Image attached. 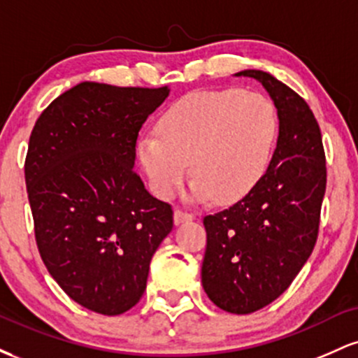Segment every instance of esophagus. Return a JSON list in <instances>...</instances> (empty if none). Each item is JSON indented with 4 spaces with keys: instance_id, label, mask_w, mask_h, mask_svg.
Masks as SVG:
<instances>
[{
    "instance_id": "esophagus-1",
    "label": "esophagus",
    "mask_w": 358,
    "mask_h": 358,
    "mask_svg": "<svg viewBox=\"0 0 358 358\" xmlns=\"http://www.w3.org/2000/svg\"><path fill=\"white\" fill-rule=\"evenodd\" d=\"M173 219H175V225H180L183 224V222H190L193 219V213L183 210V208H176Z\"/></svg>"
}]
</instances>
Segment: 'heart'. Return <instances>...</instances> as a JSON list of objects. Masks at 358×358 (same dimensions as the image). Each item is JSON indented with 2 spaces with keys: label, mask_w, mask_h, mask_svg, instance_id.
<instances>
[{
  "label": "heart",
  "mask_w": 358,
  "mask_h": 358,
  "mask_svg": "<svg viewBox=\"0 0 358 358\" xmlns=\"http://www.w3.org/2000/svg\"><path fill=\"white\" fill-rule=\"evenodd\" d=\"M273 101L242 89L196 90L171 102L158 119V134L138 141V158L155 193L170 199L190 162L192 196L227 203L264 175L278 138Z\"/></svg>",
  "instance_id": "b5f03b06"
}]
</instances>
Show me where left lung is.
Here are the masks:
<instances>
[{
    "mask_svg": "<svg viewBox=\"0 0 358 358\" xmlns=\"http://www.w3.org/2000/svg\"><path fill=\"white\" fill-rule=\"evenodd\" d=\"M264 85L278 109L273 158L250 192L232 207L203 217L202 285L220 310L248 315L289 287L313 252L327 190V159L313 110L268 72L244 71Z\"/></svg>",
    "mask_w": 358,
    "mask_h": 358,
    "instance_id": "1",
    "label": "left lung"
}]
</instances>
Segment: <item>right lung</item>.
Here are the masks:
<instances>
[{
    "label": "right lung",
    "instance_id": "1",
    "mask_svg": "<svg viewBox=\"0 0 358 358\" xmlns=\"http://www.w3.org/2000/svg\"><path fill=\"white\" fill-rule=\"evenodd\" d=\"M170 89L82 82L36 119L24 182L43 264L80 306L121 315L141 299L171 205L134 171L141 126Z\"/></svg>",
    "mask_w": 358,
    "mask_h": 358
}]
</instances>
